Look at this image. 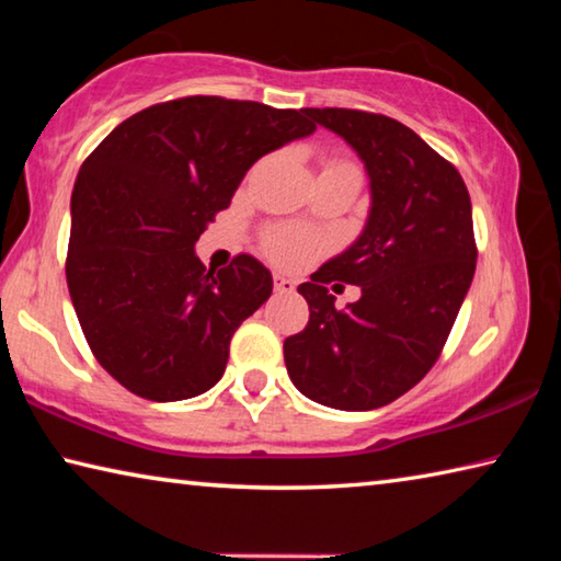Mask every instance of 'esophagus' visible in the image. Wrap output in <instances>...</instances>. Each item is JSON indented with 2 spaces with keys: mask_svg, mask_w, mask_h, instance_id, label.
Here are the masks:
<instances>
[{
  "mask_svg": "<svg viewBox=\"0 0 561 561\" xmlns=\"http://www.w3.org/2000/svg\"><path fill=\"white\" fill-rule=\"evenodd\" d=\"M274 289H277L279 294H291L294 289H297V284H294V279L284 277V274H277V277H274Z\"/></svg>",
  "mask_w": 561,
  "mask_h": 561,
  "instance_id": "obj_1",
  "label": "esophagus"
}]
</instances>
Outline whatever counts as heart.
Masks as SVG:
<instances>
[{
	"mask_svg": "<svg viewBox=\"0 0 561 561\" xmlns=\"http://www.w3.org/2000/svg\"><path fill=\"white\" fill-rule=\"evenodd\" d=\"M341 165H354V163L334 158L329 160L324 168H341ZM262 247L264 252H267V257L277 264H284V267H299V264H307L309 260H314L321 252V247H324V242H321L319 234L299 230V227H272V230L264 232Z\"/></svg>",
	"mask_w": 561,
	"mask_h": 561,
	"instance_id": "heart-1",
	"label": "heart"
}]
</instances>
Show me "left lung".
Wrapping results in <instances>:
<instances>
[{"mask_svg": "<svg viewBox=\"0 0 561 561\" xmlns=\"http://www.w3.org/2000/svg\"><path fill=\"white\" fill-rule=\"evenodd\" d=\"M307 113L364 160L374 203L364 234L299 284L309 321L284 341V364L311 401L374 411L411 391L443 354L478 262L470 195L458 168L396 118ZM339 280L362 287L344 310L328 294Z\"/></svg>", "mask_w": 561, "mask_h": 561, "instance_id": "1", "label": "left lung"}]
</instances>
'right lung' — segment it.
Masks as SVG:
<instances>
[{
    "label": "right lung",
    "instance_id": "add662e5",
    "mask_svg": "<svg viewBox=\"0 0 561 561\" xmlns=\"http://www.w3.org/2000/svg\"><path fill=\"white\" fill-rule=\"evenodd\" d=\"M307 111L183 96L133 113L83 160L66 284L91 354L130 393L183 401L222 378L272 274L244 252L207 270L195 242L254 160L317 130Z\"/></svg>",
    "mask_w": 561,
    "mask_h": 561
}]
</instances>
